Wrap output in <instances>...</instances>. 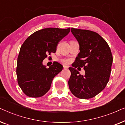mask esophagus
<instances>
[{"instance_id":"34e87169","label":"esophagus","mask_w":125,"mask_h":125,"mask_svg":"<svg viewBox=\"0 0 125 125\" xmlns=\"http://www.w3.org/2000/svg\"><path fill=\"white\" fill-rule=\"evenodd\" d=\"M63 68H64V69H67L68 68V66H65V65H64V66H63Z\"/></svg>"}]
</instances>
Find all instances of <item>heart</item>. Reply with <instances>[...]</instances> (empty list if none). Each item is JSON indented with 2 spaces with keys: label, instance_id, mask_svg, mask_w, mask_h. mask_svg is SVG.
Listing matches in <instances>:
<instances>
[{
  "label": "heart",
  "instance_id": "b5f03b06",
  "mask_svg": "<svg viewBox=\"0 0 125 125\" xmlns=\"http://www.w3.org/2000/svg\"><path fill=\"white\" fill-rule=\"evenodd\" d=\"M70 60L69 59H63L62 60V62L64 64H68L70 63Z\"/></svg>",
  "mask_w": 125,
  "mask_h": 125
}]
</instances>
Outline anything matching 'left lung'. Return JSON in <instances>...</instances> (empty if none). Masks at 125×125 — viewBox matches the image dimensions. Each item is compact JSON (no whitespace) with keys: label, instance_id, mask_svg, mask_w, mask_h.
<instances>
[{"label":"left lung","instance_id":"1","mask_svg":"<svg viewBox=\"0 0 125 125\" xmlns=\"http://www.w3.org/2000/svg\"><path fill=\"white\" fill-rule=\"evenodd\" d=\"M80 44V52L69 68L71 75L68 81L69 89L80 99L95 97L106 86L109 81L113 56L106 42L96 32L86 30L71 28ZM83 67L84 75H80L75 68Z\"/></svg>","mask_w":125,"mask_h":125}]
</instances>
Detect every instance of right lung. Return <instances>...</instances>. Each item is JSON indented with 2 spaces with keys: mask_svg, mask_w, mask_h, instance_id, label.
<instances>
[{
  "mask_svg": "<svg viewBox=\"0 0 125 125\" xmlns=\"http://www.w3.org/2000/svg\"><path fill=\"white\" fill-rule=\"evenodd\" d=\"M71 28H48L30 35L21 46L17 61L18 83L27 96L37 98L44 95L51 88L52 80L62 69L57 62L49 68L42 61L55 53L59 42L69 33Z\"/></svg>",
  "mask_w": 125,
  "mask_h": 125,
  "instance_id": "right-lung-1",
  "label": "right lung"
}]
</instances>
